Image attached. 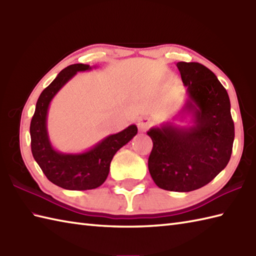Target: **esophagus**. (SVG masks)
I'll return each mask as SVG.
<instances>
[{"label": "esophagus", "instance_id": "esophagus-1", "mask_svg": "<svg viewBox=\"0 0 256 256\" xmlns=\"http://www.w3.org/2000/svg\"><path fill=\"white\" fill-rule=\"evenodd\" d=\"M153 124V121H152L150 118L148 116H144V118H138V128L140 132H145L146 130H148V128L150 125Z\"/></svg>", "mask_w": 256, "mask_h": 256}]
</instances>
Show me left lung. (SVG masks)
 Here are the masks:
<instances>
[{
    "mask_svg": "<svg viewBox=\"0 0 256 256\" xmlns=\"http://www.w3.org/2000/svg\"><path fill=\"white\" fill-rule=\"evenodd\" d=\"M177 68L188 96L179 114H192V125L166 122L150 130L148 170L160 188L188 192L224 170L232 154L234 123L229 94L210 69L184 62H177Z\"/></svg>",
    "mask_w": 256,
    "mask_h": 256,
    "instance_id": "obj_1",
    "label": "left lung"
}]
</instances>
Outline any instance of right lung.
<instances>
[{"mask_svg": "<svg viewBox=\"0 0 256 256\" xmlns=\"http://www.w3.org/2000/svg\"><path fill=\"white\" fill-rule=\"evenodd\" d=\"M84 64H74L58 74L42 92L30 122V146L34 160L52 184L68 190L94 189L106 182L116 152L138 134L135 124L104 138L84 153H60L52 148L47 131V114L52 98L79 72L91 70Z\"/></svg>", "mask_w": 256, "mask_h": 256, "instance_id": "1", "label": "right lung"}]
</instances>
